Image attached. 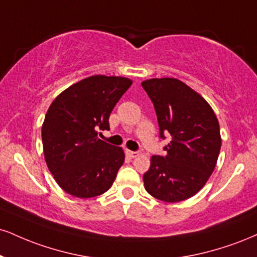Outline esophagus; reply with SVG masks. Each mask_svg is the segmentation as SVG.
Returning <instances> with one entry per match:
<instances>
[{
	"mask_svg": "<svg viewBox=\"0 0 257 257\" xmlns=\"http://www.w3.org/2000/svg\"><path fill=\"white\" fill-rule=\"evenodd\" d=\"M125 153H126V156L131 157V158H137L139 154H140L139 152H137V151L134 152V151H129V150H126Z\"/></svg>",
	"mask_w": 257,
	"mask_h": 257,
	"instance_id": "obj_1",
	"label": "esophagus"
}]
</instances>
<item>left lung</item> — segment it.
I'll return each instance as SVG.
<instances>
[{
	"instance_id": "1",
	"label": "left lung",
	"mask_w": 257,
	"mask_h": 257,
	"mask_svg": "<svg viewBox=\"0 0 257 257\" xmlns=\"http://www.w3.org/2000/svg\"><path fill=\"white\" fill-rule=\"evenodd\" d=\"M141 85L154 105L160 138L171 137L165 156L151 158L145 188L165 202L189 199L217 164L221 147L217 116L205 99L177 79H150Z\"/></svg>"
}]
</instances>
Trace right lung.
I'll return each instance as SVG.
<instances>
[{
    "label": "right lung",
    "instance_id": "obj_1",
    "mask_svg": "<svg viewBox=\"0 0 257 257\" xmlns=\"http://www.w3.org/2000/svg\"><path fill=\"white\" fill-rule=\"evenodd\" d=\"M120 76L93 75L74 83L52 101L42 126L46 165L70 195L87 199L112 185L124 152L98 139L109 131V117L132 86Z\"/></svg>",
    "mask_w": 257,
    "mask_h": 257
}]
</instances>
